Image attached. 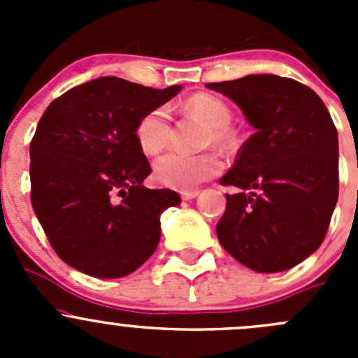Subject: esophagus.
Returning a JSON list of instances; mask_svg holds the SVG:
<instances>
[{"instance_id":"esophagus-1","label":"esophagus","mask_w":358,"mask_h":358,"mask_svg":"<svg viewBox=\"0 0 358 358\" xmlns=\"http://www.w3.org/2000/svg\"><path fill=\"white\" fill-rule=\"evenodd\" d=\"M180 196H182L183 201H190V199H194V197L199 196V190H182V192H180Z\"/></svg>"}]
</instances>
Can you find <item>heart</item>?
Here are the masks:
<instances>
[{
	"label": "heart",
	"instance_id": "1",
	"mask_svg": "<svg viewBox=\"0 0 358 358\" xmlns=\"http://www.w3.org/2000/svg\"><path fill=\"white\" fill-rule=\"evenodd\" d=\"M187 112L199 117L209 126L204 145H215L218 149H230L234 143L229 124L232 112L229 106L213 95L192 96L185 103ZM171 115L168 107H154L136 122L135 136L142 150L150 156L162 152L171 140ZM222 171V161L215 152L189 156L182 152H169L154 162V176L161 185L169 189H194L204 180L213 178Z\"/></svg>",
	"mask_w": 358,
	"mask_h": 358
}]
</instances>
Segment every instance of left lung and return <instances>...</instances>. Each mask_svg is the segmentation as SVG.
I'll use <instances>...</instances> for the list:
<instances>
[{
  "instance_id": "8db88e82",
  "label": "left lung",
  "mask_w": 358,
  "mask_h": 358,
  "mask_svg": "<svg viewBox=\"0 0 358 358\" xmlns=\"http://www.w3.org/2000/svg\"><path fill=\"white\" fill-rule=\"evenodd\" d=\"M256 129L220 180L227 194L220 244L255 272L275 273L319 249L338 202V131L308 86L273 74L208 83Z\"/></svg>"
}]
</instances>
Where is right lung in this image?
<instances>
[{
    "label": "right lung",
    "mask_w": 358,
    "mask_h": 358,
    "mask_svg": "<svg viewBox=\"0 0 358 358\" xmlns=\"http://www.w3.org/2000/svg\"><path fill=\"white\" fill-rule=\"evenodd\" d=\"M182 86L147 88L106 76L71 88L41 115L31 140V202L53 251L72 268L117 279L156 251L175 190L147 189L150 164L138 119Z\"/></svg>",
    "instance_id": "obj_1"
}]
</instances>
